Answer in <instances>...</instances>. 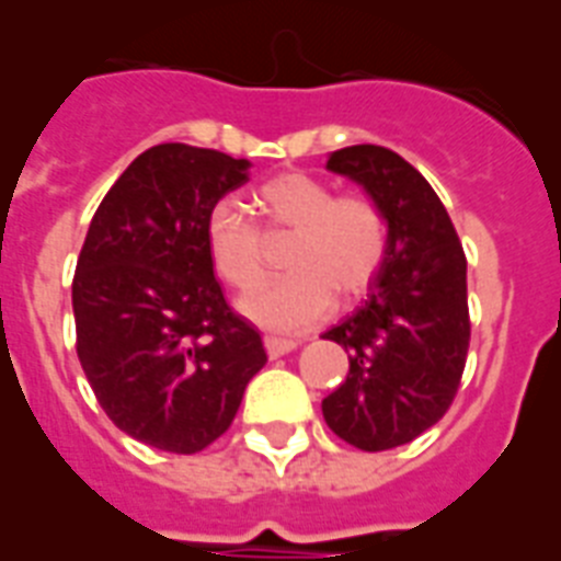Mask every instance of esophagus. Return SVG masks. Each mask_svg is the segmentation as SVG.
Returning <instances> with one entry per match:
<instances>
[{
  "instance_id": "34e87169",
  "label": "esophagus",
  "mask_w": 561,
  "mask_h": 561,
  "mask_svg": "<svg viewBox=\"0 0 561 561\" xmlns=\"http://www.w3.org/2000/svg\"><path fill=\"white\" fill-rule=\"evenodd\" d=\"M264 348H267V357L270 360H276V357H282V354H288L297 348V342L294 340H276V336H267L264 340Z\"/></svg>"
}]
</instances>
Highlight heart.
Returning <instances> with one entry per match:
<instances>
[{
	"instance_id": "b5f03b06",
	"label": "heart",
	"mask_w": 561,
	"mask_h": 561,
	"mask_svg": "<svg viewBox=\"0 0 561 561\" xmlns=\"http://www.w3.org/2000/svg\"><path fill=\"white\" fill-rule=\"evenodd\" d=\"M252 207L261 231L237 204L219 201L209 209L204 243L216 276L231 291L251 294L266 278V244L289 237L283 263L293 273L243 304L257 328H312L333 312V294L342 300L364 297L385 267L388 219L373 197L340 195L328 180L288 171L257 185Z\"/></svg>"
}]
</instances>
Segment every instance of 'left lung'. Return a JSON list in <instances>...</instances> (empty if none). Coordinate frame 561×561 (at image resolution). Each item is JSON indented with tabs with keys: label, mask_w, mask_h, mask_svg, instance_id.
Instances as JSON below:
<instances>
[{
	"label": "left lung",
	"mask_w": 561,
	"mask_h": 561,
	"mask_svg": "<svg viewBox=\"0 0 561 561\" xmlns=\"http://www.w3.org/2000/svg\"><path fill=\"white\" fill-rule=\"evenodd\" d=\"M388 219V257L366 304L324 333L348 352V378L321 402L324 421L360 450L409 445L445 417L469 354L466 255L433 185L393 149L330 152Z\"/></svg>",
	"instance_id": "8db88e82"
}]
</instances>
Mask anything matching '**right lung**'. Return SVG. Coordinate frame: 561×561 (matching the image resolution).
<instances>
[{
	"label": "right lung",
	"mask_w": 561,
	"mask_h": 561,
	"mask_svg": "<svg viewBox=\"0 0 561 561\" xmlns=\"http://www.w3.org/2000/svg\"><path fill=\"white\" fill-rule=\"evenodd\" d=\"M249 180L219 149L140 152L95 209L71 282L78 357L107 417L144 445L197 454L243 402L267 352L225 304L204 225Z\"/></svg>",
	"instance_id": "right-lung-1"
}]
</instances>
